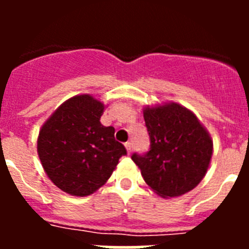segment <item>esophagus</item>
I'll use <instances>...</instances> for the list:
<instances>
[{"mask_svg":"<svg viewBox=\"0 0 249 249\" xmlns=\"http://www.w3.org/2000/svg\"><path fill=\"white\" fill-rule=\"evenodd\" d=\"M124 147H126L127 152H128V153H131V151H132V143H131V142H126V143H124Z\"/></svg>","mask_w":249,"mask_h":249,"instance_id":"34e87169","label":"esophagus"}]
</instances>
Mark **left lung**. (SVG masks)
Returning a JSON list of instances; mask_svg holds the SVG:
<instances>
[{
  "mask_svg": "<svg viewBox=\"0 0 249 249\" xmlns=\"http://www.w3.org/2000/svg\"><path fill=\"white\" fill-rule=\"evenodd\" d=\"M149 136L146 153L132 155L146 183L162 197L193 190L204 177L213 143L195 114L177 103L143 111Z\"/></svg>",
  "mask_w": 249,
  "mask_h": 249,
  "instance_id": "obj_1",
  "label": "left lung"
}]
</instances>
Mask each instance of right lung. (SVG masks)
<instances>
[{"mask_svg":"<svg viewBox=\"0 0 249 249\" xmlns=\"http://www.w3.org/2000/svg\"><path fill=\"white\" fill-rule=\"evenodd\" d=\"M103 105L89 94L66 101L39 131L37 151L50 179L72 196H89L111 177L127 151L101 124Z\"/></svg>","mask_w":249,"mask_h":249,"instance_id":"right-lung-1","label":"right lung"}]
</instances>
